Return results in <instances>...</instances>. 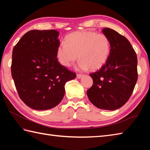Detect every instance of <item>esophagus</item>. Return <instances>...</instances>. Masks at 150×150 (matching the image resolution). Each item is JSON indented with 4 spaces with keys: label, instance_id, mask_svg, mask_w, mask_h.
Wrapping results in <instances>:
<instances>
[{
    "label": "esophagus",
    "instance_id": "34e87169",
    "mask_svg": "<svg viewBox=\"0 0 150 150\" xmlns=\"http://www.w3.org/2000/svg\"><path fill=\"white\" fill-rule=\"evenodd\" d=\"M84 75L82 74H77V79H81L82 77H83Z\"/></svg>",
    "mask_w": 150,
    "mask_h": 150
}]
</instances>
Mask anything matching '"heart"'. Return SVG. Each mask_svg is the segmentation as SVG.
<instances>
[{
	"mask_svg": "<svg viewBox=\"0 0 150 150\" xmlns=\"http://www.w3.org/2000/svg\"><path fill=\"white\" fill-rule=\"evenodd\" d=\"M110 50V41L105 35L91 31H75L66 37L65 42L59 44L56 57L60 64L67 68L79 57L81 60L79 68L96 71L106 64Z\"/></svg>",
	"mask_w": 150,
	"mask_h": 150,
	"instance_id": "obj_1",
	"label": "heart"
}]
</instances>
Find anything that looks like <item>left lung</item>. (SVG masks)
<instances>
[{
  "mask_svg": "<svg viewBox=\"0 0 150 150\" xmlns=\"http://www.w3.org/2000/svg\"><path fill=\"white\" fill-rule=\"evenodd\" d=\"M102 31L110 41L111 50L106 64L90 76L93 86L86 93L97 108L115 110L126 103L137 81V58L126 37L104 28Z\"/></svg>",
  "mask_w": 150,
  "mask_h": 150,
  "instance_id": "obj_1",
  "label": "left lung"
}]
</instances>
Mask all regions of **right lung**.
Masks as SVG:
<instances>
[{"label":"right lung","instance_id":"add662e5","mask_svg":"<svg viewBox=\"0 0 150 150\" xmlns=\"http://www.w3.org/2000/svg\"><path fill=\"white\" fill-rule=\"evenodd\" d=\"M56 30H31L13 50L11 75L19 97L28 106L47 110L57 106L66 82L75 73L60 65L56 57L60 44Z\"/></svg>","mask_w":150,"mask_h":150}]
</instances>
